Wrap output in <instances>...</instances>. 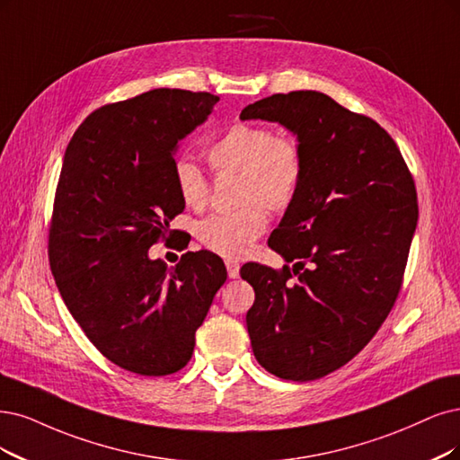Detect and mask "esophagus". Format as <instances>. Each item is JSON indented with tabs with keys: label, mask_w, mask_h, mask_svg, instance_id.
<instances>
[{
	"label": "esophagus",
	"mask_w": 460,
	"mask_h": 460,
	"mask_svg": "<svg viewBox=\"0 0 460 460\" xmlns=\"http://www.w3.org/2000/svg\"><path fill=\"white\" fill-rule=\"evenodd\" d=\"M226 267H227V275H229V279H236V277H239L241 265L236 263L234 260H227V261H226Z\"/></svg>",
	"instance_id": "34e87169"
}]
</instances>
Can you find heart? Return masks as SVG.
Wrapping results in <instances>:
<instances>
[{"mask_svg":"<svg viewBox=\"0 0 460 460\" xmlns=\"http://www.w3.org/2000/svg\"><path fill=\"white\" fill-rule=\"evenodd\" d=\"M207 157L217 172L241 174L239 199L244 207L202 219L197 229L199 241L219 256L241 260L267 227L262 208L280 212L296 200L305 174L303 151L292 136L275 134L261 125L239 123L219 136L208 147ZM174 181L187 208L207 207L210 183L193 161H176Z\"/></svg>","mask_w":460,"mask_h":460,"instance_id":"heart-1","label":"heart"}]
</instances>
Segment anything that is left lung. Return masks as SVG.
<instances>
[{
	"label": "left lung",
	"mask_w": 460,
	"mask_h": 460,
	"mask_svg": "<svg viewBox=\"0 0 460 460\" xmlns=\"http://www.w3.org/2000/svg\"><path fill=\"white\" fill-rule=\"evenodd\" d=\"M241 119L282 125L305 159L297 197L269 236L296 265L241 269L256 292L252 350L280 379L314 381L352 360L393 309L417 227L413 178L385 128L324 93L273 94Z\"/></svg>",
	"instance_id": "left-lung-1"
}]
</instances>
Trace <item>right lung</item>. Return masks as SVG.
Wrapping results in <instances>:
<instances>
[{
  "instance_id": "1",
  "label": "right lung",
  "mask_w": 460,
  "mask_h": 460,
  "mask_svg": "<svg viewBox=\"0 0 460 460\" xmlns=\"http://www.w3.org/2000/svg\"><path fill=\"white\" fill-rule=\"evenodd\" d=\"M219 98L155 89L91 113L64 153L49 233L58 292L106 358L138 376L176 373L224 286V261L187 252L176 267L149 248L185 204L174 181L178 142Z\"/></svg>"
}]
</instances>
